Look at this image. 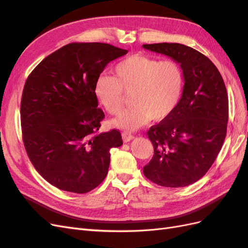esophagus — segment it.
<instances>
[{"label": "esophagus", "instance_id": "34e87169", "mask_svg": "<svg viewBox=\"0 0 248 248\" xmlns=\"http://www.w3.org/2000/svg\"><path fill=\"white\" fill-rule=\"evenodd\" d=\"M122 139H123V141L124 142H127V141H130L131 140H133V136L130 133V132H122Z\"/></svg>", "mask_w": 248, "mask_h": 248}]
</instances>
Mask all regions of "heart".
Segmentation results:
<instances>
[{
	"label": "heart",
	"mask_w": 248,
	"mask_h": 248,
	"mask_svg": "<svg viewBox=\"0 0 248 248\" xmlns=\"http://www.w3.org/2000/svg\"><path fill=\"white\" fill-rule=\"evenodd\" d=\"M184 73L174 60L159 61L144 55H132L114 67V77L102 74L94 84V94L110 115L121 111L125 93L132 107L111 121L114 127L136 130L150 120L161 121L177 108L182 98Z\"/></svg>",
	"instance_id": "b5f03b06"
}]
</instances>
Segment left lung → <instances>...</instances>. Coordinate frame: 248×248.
Instances as JSON below:
<instances>
[{
	"instance_id": "8db88e82",
	"label": "left lung",
	"mask_w": 248,
	"mask_h": 248,
	"mask_svg": "<svg viewBox=\"0 0 248 248\" xmlns=\"http://www.w3.org/2000/svg\"><path fill=\"white\" fill-rule=\"evenodd\" d=\"M142 47L170 57L184 73L183 94L177 108L147 132L154 155L144 167V175L160 186H188L211 168L226 139V85L206 56L184 44L164 42Z\"/></svg>"
}]
</instances>
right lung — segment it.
Segmentation results:
<instances>
[{
	"instance_id": "obj_1",
	"label": "right lung",
	"mask_w": 248,
	"mask_h": 248,
	"mask_svg": "<svg viewBox=\"0 0 248 248\" xmlns=\"http://www.w3.org/2000/svg\"><path fill=\"white\" fill-rule=\"evenodd\" d=\"M128 50L108 43H69L28 77L20 102L22 140L34 168L57 188L86 193L107 177L109 150L123 145L112 129L97 134L104 112L94 84Z\"/></svg>"
}]
</instances>
